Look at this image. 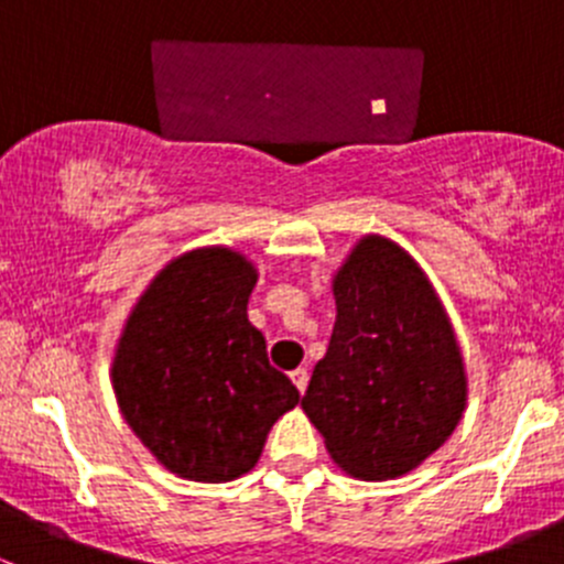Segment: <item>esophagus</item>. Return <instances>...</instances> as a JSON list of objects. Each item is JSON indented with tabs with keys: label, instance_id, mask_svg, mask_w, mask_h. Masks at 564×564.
<instances>
[{
	"label": "esophagus",
	"instance_id": "1",
	"mask_svg": "<svg viewBox=\"0 0 564 564\" xmlns=\"http://www.w3.org/2000/svg\"><path fill=\"white\" fill-rule=\"evenodd\" d=\"M292 382L300 392H305V388H308V371H305V368H297V371H292Z\"/></svg>",
	"mask_w": 564,
	"mask_h": 564
}]
</instances>
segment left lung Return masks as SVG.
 <instances>
[{
  "label": "left lung",
  "instance_id": "obj_1",
  "mask_svg": "<svg viewBox=\"0 0 564 564\" xmlns=\"http://www.w3.org/2000/svg\"><path fill=\"white\" fill-rule=\"evenodd\" d=\"M333 294V338L303 409L340 469L401 477L440 451L464 414L456 333L417 261L379 235L357 242Z\"/></svg>",
  "mask_w": 564,
  "mask_h": 564
}]
</instances>
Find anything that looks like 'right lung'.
Instances as JSON below:
<instances>
[{"label":"right lung","mask_w":564,"mask_h":564,"mask_svg":"<svg viewBox=\"0 0 564 564\" xmlns=\"http://www.w3.org/2000/svg\"><path fill=\"white\" fill-rule=\"evenodd\" d=\"M253 264L229 248L182 253L158 272L113 355V392L141 445L169 471L226 482L256 466L300 392L248 322Z\"/></svg>","instance_id":"obj_1"}]
</instances>
